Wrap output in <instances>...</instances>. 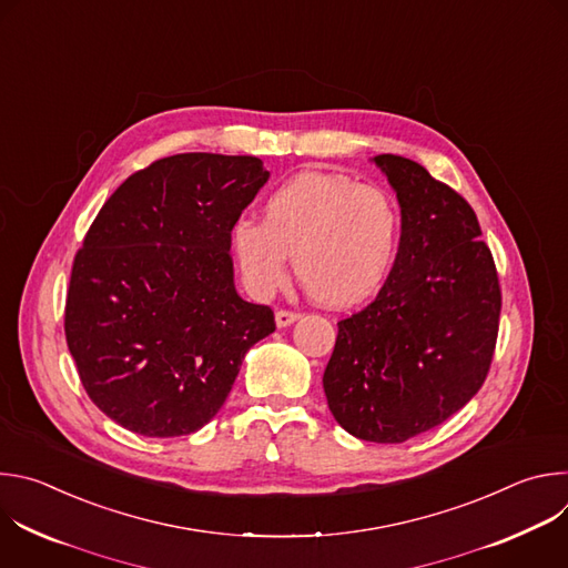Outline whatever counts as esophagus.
Segmentation results:
<instances>
[{"mask_svg": "<svg viewBox=\"0 0 568 568\" xmlns=\"http://www.w3.org/2000/svg\"><path fill=\"white\" fill-rule=\"evenodd\" d=\"M296 318H301V312H294V310H285V307L276 310V326H278V328H287L290 323H294Z\"/></svg>", "mask_w": 568, "mask_h": 568, "instance_id": "34e87169", "label": "esophagus"}]
</instances>
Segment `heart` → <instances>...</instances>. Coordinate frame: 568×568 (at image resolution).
I'll use <instances>...</instances> for the list:
<instances>
[{"instance_id":"1","label":"heart","mask_w":568,"mask_h":568,"mask_svg":"<svg viewBox=\"0 0 568 568\" xmlns=\"http://www.w3.org/2000/svg\"><path fill=\"white\" fill-rule=\"evenodd\" d=\"M399 235L388 193L331 173H301L263 206V222L245 217L231 247L245 285L270 296L287 276V256L305 292L321 305L353 307L384 283Z\"/></svg>"}]
</instances>
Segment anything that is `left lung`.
<instances>
[{"label":"left lung","mask_w":568,"mask_h":568,"mask_svg":"<svg viewBox=\"0 0 568 568\" xmlns=\"http://www.w3.org/2000/svg\"><path fill=\"white\" fill-rule=\"evenodd\" d=\"M402 209L393 270L337 326L323 390L355 438L404 443L454 416L488 377L501 285L474 209L425 166L377 154Z\"/></svg>","instance_id":"left-lung-1"}]
</instances>
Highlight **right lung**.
<instances>
[{"instance_id": "1", "label": "right lung", "mask_w": 568, "mask_h": 568, "mask_svg": "<svg viewBox=\"0 0 568 568\" xmlns=\"http://www.w3.org/2000/svg\"><path fill=\"white\" fill-rule=\"evenodd\" d=\"M267 178L258 156L184 152L132 173L99 211L73 258L64 335L116 425L148 438L202 429L276 331L270 305L237 296L229 254Z\"/></svg>"}]
</instances>
